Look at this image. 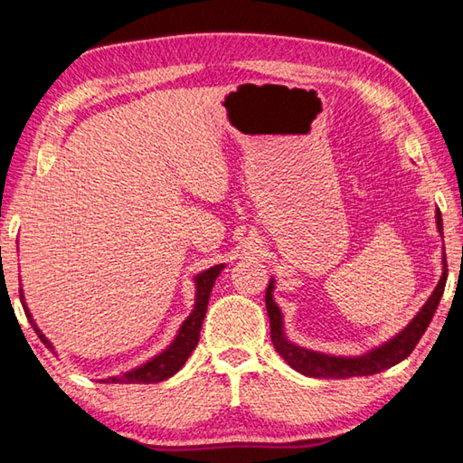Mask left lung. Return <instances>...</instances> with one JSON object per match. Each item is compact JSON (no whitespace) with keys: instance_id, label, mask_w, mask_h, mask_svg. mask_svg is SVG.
I'll list each match as a JSON object with an SVG mask.
<instances>
[{"instance_id":"1","label":"left lung","mask_w":463,"mask_h":463,"mask_svg":"<svg viewBox=\"0 0 463 463\" xmlns=\"http://www.w3.org/2000/svg\"><path fill=\"white\" fill-rule=\"evenodd\" d=\"M435 218H437V231L443 237V221L439 210ZM445 281H448V263H445V249H443L441 279H439L433 294L429 296V300L422 304V308L417 312V317H414L401 333L392 336V339L383 345H380V347H373L364 355L343 357V355H328V354H318V351L298 347V345H294L288 339L284 333V315H281L279 307L276 304V300H273V286H276V279L271 278L268 292H265V308H268V315H269L273 347H276L278 354L286 359L288 365H292L296 372H300L304 375H310V378L345 380V378H355V375L380 373L392 365L401 364L402 359L409 357L412 354V349L417 347L422 333L427 331L430 318L435 315L439 300H441Z\"/></svg>"}]
</instances>
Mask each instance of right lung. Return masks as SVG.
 Listing matches in <instances>:
<instances>
[{
    "instance_id": "obj_1",
    "label": "right lung",
    "mask_w": 463,
    "mask_h": 463,
    "mask_svg": "<svg viewBox=\"0 0 463 463\" xmlns=\"http://www.w3.org/2000/svg\"><path fill=\"white\" fill-rule=\"evenodd\" d=\"M222 269H224V263L214 265V268L202 271L194 278V281H195L194 310L190 312V317L184 320L182 326H179L175 339L171 341L167 349H163L159 355L151 357L146 364L135 367V370L124 372L120 375H109V378H104L99 382H104V383H155V382L167 380V378H171V375L182 370L184 364L187 362V357L192 355V351L195 349V345H198V341H200V331H202L203 317H206V310H208L210 292H213L214 281L218 276H221ZM20 298H22V307H24L26 317L30 320V325H33V328L36 331V335L41 336V341L46 345V347L54 351L52 343L46 339L41 328H38V325L34 323L33 315H30L22 289H20Z\"/></svg>"
}]
</instances>
